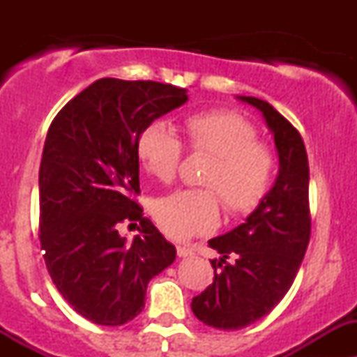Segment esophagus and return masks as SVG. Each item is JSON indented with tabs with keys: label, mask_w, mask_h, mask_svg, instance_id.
Segmentation results:
<instances>
[{
	"label": "esophagus",
	"mask_w": 357,
	"mask_h": 357,
	"mask_svg": "<svg viewBox=\"0 0 357 357\" xmlns=\"http://www.w3.org/2000/svg\"><path fill=\"white\" fill-rule=\"evenodd\" d=\"M176 250H178L179 257H192V255L195 254V252H193V248H190V247H178Z\"/></svg>",
	"instance_id": "obj_1"
}]
</instances>
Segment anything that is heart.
I'll return each mask as SVG.
<instances>
[{"label":"heart","mask_w":357,"mask_h":357,"mask_svg":"<svg viewBox=\"0 0 357 357\" xmlns=\"http://www.w3.org/2000/svg\"><path fill=\"white\" fill-rule=\"evenodd\" d=\"M186 143L195 153L212 157L204 183L208 188L176 190L155 200L152 214L158 228L174 240L207 233L219 222L222 199L233 215L248 214L268 197L275 181L276 157L250 121L231 110H204L185 121ZM143 167L158 181L178 174L183 142L162 121L146 126L136 143Z\"/></svg>","instance_id":"heart-1"}]
</instances>
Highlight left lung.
<instances>
[{"instance_id": "obj_1", "label": "left lung", "mask_w": 357, "mask_h": 357, "mask_svg": "<svg viewBox=\"0 0 357 357\" xmlns=\"http://www.w3.org/2000/svg\"><path fill=\"white\" fill-rule=\"evenodd\" d=\"M240 100L261 110L275 135L280 174L243 225L208 240L221 259L211 261L214 282L193 297L192 311L219 330L245 328L269 314L290 290L311 238L309 162L301 132L264 100Z\"/></svg>"}]
</instances>
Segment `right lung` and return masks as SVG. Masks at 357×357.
Masks as SVG:
<instances>
[{"mask_svg":"<svg viewBox=\"0 0 357 357\" xmlns=\"http://www.w3.org/2000/svg\"><path fill=\"white\" fill-rule=\"evenodd\" d=\"M186 100L178 86L103 77L75 95L48 129L39 165L43 259L62 297L96 325L136 318L150 280L176 259V247L136 200V143L146 126ZM132 220L142 235L126 244L118 226Z\"/></svg>","mask_w":357,"mask_h":357,"instance_id":"right-lung-1","label":"right lung"}]
</instances>
